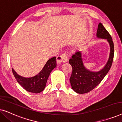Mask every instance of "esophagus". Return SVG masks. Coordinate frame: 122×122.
<instances>
[{
    "instance_id": "obj_1",
    "label": "esophagus",
    "mask_w": 122,
    "mask_h": 122,
    "mask_svg": "<svg viewBox=\"0 0 122 122\" xmlns=\"http://www.w3.org/2000/svg\"><path fill=\"white\" fill-rule=\"evenodd\" d=\"M57 61L58 63H66L68 61V56L66 54H62L61 56H58Z\"/></svg>"
}]
</instances>
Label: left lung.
Masks as SVG:
<instances>
[{"label": "left lung", "mask_w": 122, "mask_h": 122, "mask_svg": "<svg viewBox=\"0 0 122 122\" xmlns=\"http://www.w3.org/2000/svg\"><path fill=\"white\" fill-rule=\"evenodd\" d=\"M97 37L106 39L110 46L109 58L104 67L97 71H91L84 66L81 51H77L73 54L69 63L72 67L70 83L73 91L78 94L89 92L96 88L105 77L112 64L114 56V44L112 38L101 23L98 24Z\"/></svg>", "instance_id": "8db88e82"}]
</instances>
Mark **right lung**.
Masks as SVG:
<instances>
[{"label": "right lung", "instance_id": "1", "mask_svg": "<svg viewBox=\"0 0 122 122\" xmlns=\"http://www.w3.org/2000/svg\"><path fill=\"white\" fill-rule=\"evenodd\" d=\"M56 66V57L51 58L46 61L41 71L31 77H24L18 74L12 69L13 74L18 83L26 91L34 93H39L46 88V81L51 71Z\"/></svg>", "mask_w": 122, "mask_h": 122}]
</instances>
